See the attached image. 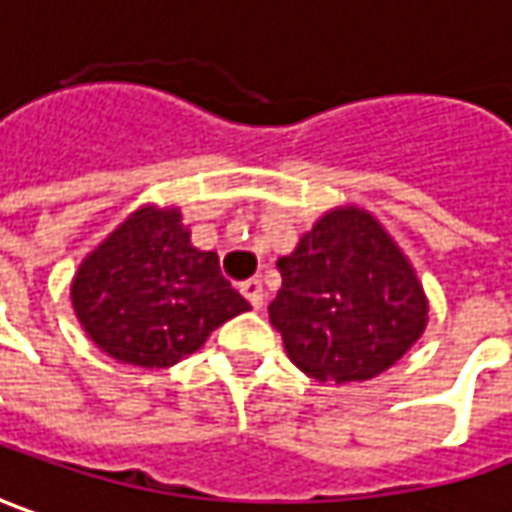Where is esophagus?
Returning a JSON list of instances; mask_svg holds the SVG:
<instances>
[{
  "label": "esophagus",
  "instance_id": "obj_1",
  "mask_svg": "<svg viewBox=\"0 0 512 512\" xmlns=\"http://www.w3.org/2000/svg\"><path fill=\"white\" fill-rule=\"evenodd\" d=\"M240 294L249 300V306H252V309H260V306H263V297H266L260 280H246V283L240 286Z\"/></svg>",
  "mask_w": 512,
  "mask_h": 512
}]
</instances>
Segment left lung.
Returning <instances> with one entry per match:
<instances>
[{
  "label": "left lung",
  "instance_id": "obj_1",
  "mask_svg": "<svg viewBox=\"0 0 512 512\" xmlns=\"http://www.w3.org/2000/svg\"><path fill=\"white\" fill-rule=\"evenodd\" d=\"M269 306L289 360L317 382H362L388 371L422 337L428 300L382 223L357 206L326 212L291 255Z\"/></svg>",
  "mask_w": 512,
  "mask_h": 512
}]
</instances>
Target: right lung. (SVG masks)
<instances>
[{
    "label": "right lung",
    "instance_id": "right-lung-1",
    "mask_svg": "<svg viewBox=\"0 0 512 512\" xmlns=\"http://www.w3.org/2000/svg\"><path fill=\"white\" fill-rule=\"evenodd\" d=\"M70 300L87 337L118 362L169 368L249 303L215 252L189 243L181 209L141 206L81 260Z\"/></svg>",
    "mask_w": 512,
    "mask_h": 512
}]
</instances>
